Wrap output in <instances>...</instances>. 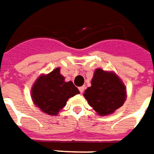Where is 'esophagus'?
I'll list each match as a JSON object with an SVG mask.
<instances>
[{
  "label": "esophagus",
  "instance_id": "1",
  "mask_svg": "<svg viewBox=\"0 0 154 154\" xmlns=\"http://www.w3.org/2000/svg\"><path fill=\"white\" fill-rule=\"evenodd\" d=\"M84 90H85V86H82V87L79 88V91H80L81 94H82L84 92Z\"/></svg>",
  "mask_w": 154,
  "mask_h": 154
}]
</instances>
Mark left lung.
I'll return each instance as SVG.
<instances>
[{"label": "left lung", "mask_w": 154, "mask_h": 154, "mask_svg": "<svg viewBox=\"0 0 154 154\" xmlns=\"http://www.w3.org/2000/svg\"><path fill=\"white\" fill-rule=\"evenodd\" d=\"M83 96L99 116H109L126 99V87L114 72L97 68Z\"/></svg>", "instance_id": "1"}]
</instances>
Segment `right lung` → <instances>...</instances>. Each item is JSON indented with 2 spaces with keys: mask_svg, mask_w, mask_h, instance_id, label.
I'll return each mask as SVG.
<instances>
[{
  "mask_svg": "<svg viewBox=\"0 0 154 154\" xmlns=\"http://www.w3.org/2000/svg\"><path fill=\"white\" fill-rule=\"evenodd\" d=\"M78 94L80 92L72 82L65 81L60 67L48 74H41L31 88L33 103L49 116H56L66 106L67 100Z\"/></svg>",
  "mask_w": 154,
  "mask_h": 154,
  "instance_id": "add662e5",
  "label": "right lung"
}]
</instances>
